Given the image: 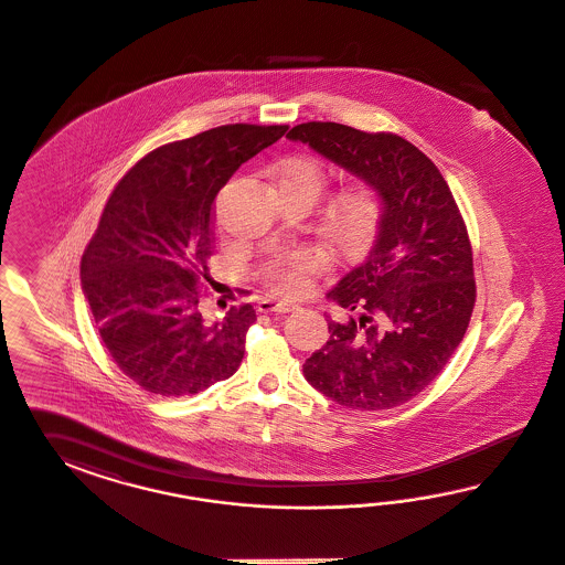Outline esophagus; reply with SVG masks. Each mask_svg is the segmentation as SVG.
<instances>
[{
    "label": "esophagus",
    "instance_id": "esophagus-1",
    "mask_svg": "<svg viewBox=\"0 0 565 565\" xmlns=\"http://www.w3.org/2000/svg\"><path fill=\"white\" fill-rule=\"evenodd\" d=\"M294 308L296 307L290 302H281V300H274V298H263L258 302V312H290Z\"/></svg>",
    "mask_w": 565,
    "mask_h": 565
}]
</instances>
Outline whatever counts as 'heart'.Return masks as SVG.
<instances>
[{"mask_svg": "<svg viewBox=\"0 0 565 565\" xmlns=\"http://www.w3.org/2000/svg\"><path fill=\"white\" fill-rule=\"evenodd\" d=\"M279 190L298 192L315 205L327 186V171L315 157H291L286 159L275 173ZM383 222V199L373 186L356 184L345 189L329 203L323 215V232L335 248L359 257L375 242ZM327 267L323 250L312 246H298L279 250L265 267L267 284L279 294H300L308 288L310 277L321 274Z\"/></svg>", "mask_w": 565, "mask_h": 565, "instance_id": "heart-1", "label": "heart"}]
</instances>
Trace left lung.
<instances>
[{
    "label": "left lung",
    "instance_id": "left-lung-1",
    "mask_svg": "<svg viewBox=\"0 0 565 565\" xmlns=\"http://www.w3.org/2000/svg\"><path fill=\"white\" fill-rule=\"evenodd\" d=\"M288 138L356 173L383 199L371 255L327 294L360 317L329 321V342L307 359L305 376L352 411L406 404L444 371L477 302L462 213L437 166L394 132L307 121Z\"/></svg>",
    "mask_w": 565,
    "mask_h": 565
}]
</instances>
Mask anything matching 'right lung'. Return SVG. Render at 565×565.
Segmentation results:
<instances>
[{"label":"right lung","mask_w":565,"mask_h":565,"mask_svg":"<svg viewBox=\"0 0 565 565\" xmlns=\"http://www.w3.org/2000/svg\"><path fill=\"white\" fill-rule=\"evenodd\" d=\"M288 126L227 124L161 145L109 194L81 260L83 291L105 348L140 390L199 394L238 371L250 305L201 315L211 275L215 196L244 161Z\"/></svg>","instance_id":"1"}]
</instances>
